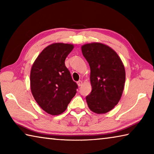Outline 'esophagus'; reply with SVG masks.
Returning <instances> with one entry per match:
<instances>
[{
	"instance_id": "1",
	"label": "esophagus",
	"mask_w": 154,
	"mask_h": 154,
	"mask_svg": "<svg viewBox=\"0 0 154 154\" xmlns=\"http://www.w3.org/2000/svg\"><path fill=\"white\" fill-rule=\"evenodd\" d=\"M77 85H78V86H79V87L82 86V84H83V82H82V81H79V82H77Z\"/></svg>"
}]
</instances>
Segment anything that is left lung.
I'll list each match as a JSON object with an SVG mask.
<instances>
[{
    "label": "left lung",
    "mask_w": 154,
    "mask_h": 154,
    "mask_svg": "<svg viewBox=\"0 0 154 154\" xmlns=\"http://www.w3.org/2000/svg\"><path fill=\"white\" fill-rule=\"evenodd\" d=\"M82 51L90 67L92 92L86 96L88 107L97 114L107 113L118 105L123 93V62L113 49L101 43L85 44Z\"/></svg>",
    "instance_id": "1"
}]
</instances>
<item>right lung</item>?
Segmentation results:
<instances>
[{
  "instance_id": "add662e5",
  "label": "right lung",
  "mask_w": 154,
  "mask_h": 154,
  "mask_svg": "<svg viewBox=\"0 0 154 154\" xmlns=\"http://www.w3.org/2000/svg\"><path fill=\"white\" fill-rule=\"evenodd\" d=\"M72 44L55 43L43 49L30 71V90L40 107L51 116L66 110L77 92V85L65 66Z\"/></svg>"
}]
</instances>
